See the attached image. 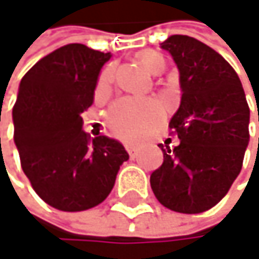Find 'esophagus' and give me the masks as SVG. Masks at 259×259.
Wrapping results in <instances>:
<instances>
[{
    "label": "esophagus",
    "instance_id": "34e87169",
    "mask_svg": "<svg viewBox=\"0 0 259 259\" xmlns=\"http://www.w3.org/2000/svg\"><path fill=\"white\" fill-rule=\"evenodd\" d=\"M125 149H127V152H128V155H131V158H135L137 156V152H135V147L134 146H125Z\"/></svg>",
    "mask_w": 259,
    "mask_h": 259
}]
</instances>
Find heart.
I'll return each mask as SVG.
<instances>
[{
  "mask_svg": "<svg viewBox=\"0 0 259 259\" xmlns=\"http://www.w3.org/2000/svg\"><path fill=\"white\" fill-rule=\"evenodd\" d=\"M138 64L150 75H159L164 70L165 61L161 53L155 50H141L137 53ZM113 79V69L107 67L101 72L97 94H104ZM162 115V107L158 101L119 100L109 112L107 122L110 131L124 140H137L155 125Z\"/></svg>",
  "mask_w": 259,
  "mask_h": 259,
  "instance_id": "heart-1",
  "label": "heart"
}]
</instances>
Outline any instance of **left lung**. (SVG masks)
<instances>
[{
  "instance_id": "8db88e82",
  "label": "left lung",
  "mask_w": 259,
  "mask_h": 259,
  "mask_svg": "<svg viewBox=\"0 0 259 259\" xmlns=\"http://www.w3.org/2000/svg\"><path fill=\"white\" fill-rule=\"evenodd\" d=\"M161 49L180 70L181 103L169 122L180 144H161L164 161L150 186L164 207L201 213L218 204L241 172L250 110L236 72L212 47L172 35Z\"/></svg>"
}]
</instances>
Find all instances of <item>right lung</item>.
Listing matches in <instances>:
<instances>
[{"label":"right lung","instance_id":"1","mask_svg":"<svg viewBox=\"0 0 259 259\" xmlns=\"http://www.w3.org/2000/svg\"><path fill=\"white\" fill-rule=\"evenodd\" d=\"M110 57L84 44L63 46L39 60L18 89L12 118L21 167L38 196L63 212L103 202L128 159L119 141L82 131L81 115L94 104Z\"/></svg>","mask_w":259,"mask_h":259}]
</instances>
